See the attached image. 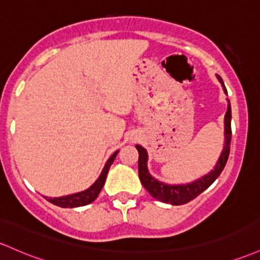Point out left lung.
Segmentation results:
<instances>
[{
    "label": "left lung",
    "instance_id": "1",
    "mask_svg": "<svg viewBox=\"0 0 260 260\" xmlns=\"http://www.w3.org/2000/svg\"><path fill=\"white\" fill-rule=\"evenodd\" d=\"M218 81L221 82L222 88H223L224 93L227 95V90L224 87L223 81H222L221 76L217 75ZM227 105V112L224 115V144L223 149H222L221 155H219L217 162H216L215 168H213L207 175L201 176L198 180L192 182H187V184L180 185H172L165 184V182L159 181L154 176L150 175L149 170H148V153L145 148L142 145L137 144L136 148L139 153L138 159V174L139 179H141L142 185L147 189L148 192L153 196L154 199L159 200V201L165 202V204L170 205H184L190 202L191 200L198 198L202 191H205L207 187L213 184V181L218 178L219 174L223 170L224 165H226L228 155H230V147H231V137H232V131H231V118H232V112H231V104L230 100L226 99Z\"/></svg>",
    "mask_w": 260,
    "mask_h": 260
}]
</instances>
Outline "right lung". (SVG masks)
<instances>
[{"instance_id": "add662e5", "label": "right lung", "mask_w": 260, "mask_h": 260, "mask_svg": "<svg viewBox=\"0 0 260 260\" xmlns=\"http://www.w3.org/2000/svg\"><path fill=\"white\" fill-rule=\"evenodd\" d=\"M118 152L119 150H116V152L108 158V160L106 161V164H105L104 169H102L101 174H100L98 180L93 182L88 189L80 191V192H76V193H71V195L60 196V198L51 199V198H45V196L44 198L49 202H51V204L56 205V206L59 207H64V209H67V207L73 209V207H80V206H85V205L91 204L92 201H95L96 198L99 196L100 191H101L102 187H104L105 181H106V178H107L108 170H110V167L112 165V162L115 160V158L117 156V154H118Z\"/></svg>"}]
</instances>
